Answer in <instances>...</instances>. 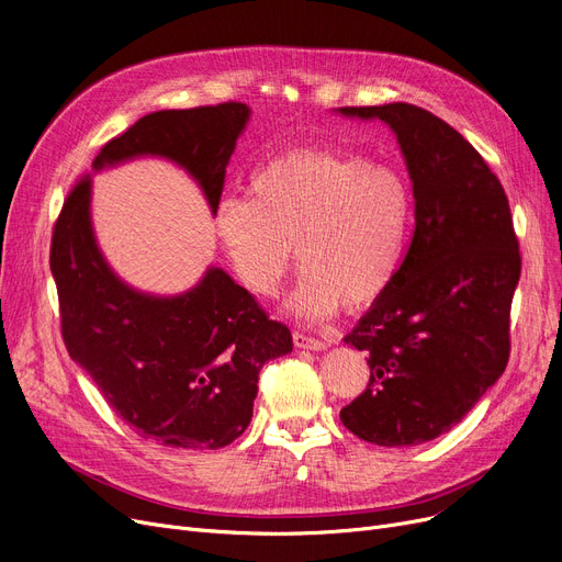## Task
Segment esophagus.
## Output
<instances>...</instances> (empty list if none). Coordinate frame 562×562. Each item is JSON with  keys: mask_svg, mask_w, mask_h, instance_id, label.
<instances>
[{"mask_svg": "<svg viewBox=\"0 0 562 562\" xmlns=\"http://www.w3.org/2000/svg\"><path fill=\"white\" fill-rule=\"evenodd\" d=\"M294 345L299 349H310V351H322L328 347L326 339H319V337H312V335H305L301 330H294Z\"/></svg>", "mask_w": 562, "mask_h": 562, "instance_id": "1", "label": "esophagus"}]
</instances>
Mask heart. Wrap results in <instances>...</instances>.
Here are the masks:
<instances>
[{"label": "heart", "instance_id": "obj_1", "mask_svg": "<svg viewBox=\"0 0 562 562\" xmlns=\"http://www.w3.org/2000/svg\"><path fill=\"white\" fill-rule=\"evenodd\" d=\"M411 221L413 190L400 169L337 146L263 160L248 198L213 211L217 240L252 296L278 294L296 246L303 271L289 307L307 319L379 301L400 271Z\"/></svg>", "mask_w": 562, "mask_h": 562}]
</instances>
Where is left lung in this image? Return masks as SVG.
I'll use <instances>...</instances> for the list:
<instances>
[{
  "mask_svg": "<svg viewBox=\"0 0 562 562\" xmlns=\"http://www.w3.org/2000/svg\"><path fill=\"white\" fill-rule=\"evenodd\" d=\"M395 131L416 198L400 271L345 337L370 381L339 411L374 446H418L452 429L505 372L521 276L507 194L443 119L411 103L341 108Z\"/></svg>",
  "mask_w": 562,
  "mask_h": 562,
  "instance_id": "left-lung-1",
  "label": "left lung"
}]
</instances>
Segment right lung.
<instances>
[{
	"mask_svg": "<svg viewBox=\"0 0 562 562\" xmlns=\"http://www.w3.org/2000/svg\"><path fill=\"white\" fill-rule=\"evenodd\" d=\"M248 116L238 101L146 114L103 144L93 167L165 156L200 181L215 211ZM89 183L82 175L70 188L50 243L68 356L142 438L190 450L229 446L250 425L261 368L294 347L289 328L268 319L250 291L221 268L177 299L126 286L95 248Z\"/></svg>",
	"mask_w": 562,
	"mask_h": 562,
	"instance_id": "obj_1",
	"label": "right lung"
}]
</instances>
